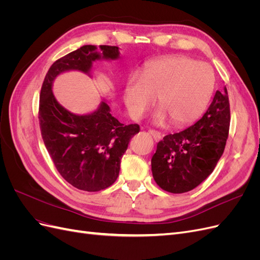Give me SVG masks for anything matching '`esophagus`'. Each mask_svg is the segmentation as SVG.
Listing matches in <instances>:
<instances>
[{
  "mask_svg": "<svg viewBox=\"0 0 260 260\" xmlns=\"http://www.w3.org/2000/svg\"><path fill=\"white\" fill-rule=\"evenodd\" d=\"M149 135H151L155 141H160L161 140V133L159 131H156V130H149Z\"/></svg>",
  "mask_w": 260,
  "mask_h": 260,
  "instance_id": "obj_1",
  "label": "esophagus"
}]
</instances>
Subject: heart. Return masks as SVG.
I'll return each mask as SVG.
<instances>
[{
	"label": "heart",
	"mask_w": 260,
	"mask_h": 260,
	"mask_svg": "<svg viewBox=\"0 0 260 260\" xmlns=\"http://www.w3.org/2000/svg\"><path fill=\"white\" fill-rule=\"evenodd\" d=\"M215 86L211 67L185 56H168L148 61L141 77L132 76L125 84L124 104L133 118H141L157 103L161 107L156 121L167 116L176 125L198 120L205 112Z\"/></svg>",
	"instance_id": "obj_1"
}]
</instances>
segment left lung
I'll return each mask as SVG.
<instances>
[{
  "label": "left lung",
  "instance_id": "obj_1",
  "mask_svg": "<svg viewBox=\"0 0 260 260\" xmlns=\"http://www.w3.org/2000/svg\"><path fill=\"white\" fill-rule=\"evenodd\" d=\"M230 128L228 91H217L207 112L190 128L164 137L152 157L155 182L170 193L200 185L223 154Z\"/></svg>",
  "mask_w": 260,
  "mask_h": 260
}]
</instances>
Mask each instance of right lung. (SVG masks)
I'll return each mask as SVG.
<instances>
[{
    "label": "right lung",
    "mask_w": 260,
    "mask_h": 260,
    "mask_svg": "<svg viewBox=\"0 0 260 260\" xmlns=\"http://www.w3.org/2000/svg\"><path fill=\"white\" fill-rule=\"evenodd\" d=\"M118 57V46L83 45L53 62L41 88L39 123L44 145L60 176L82 191L98 192L115 182L121 157L140 125L120 123L106 102L88 115L70 113L55 99L52 84L67 70L89 74L94 60Z\"/></svg>",
    "instance_id": "right-lung-1"
}]
</instances>
